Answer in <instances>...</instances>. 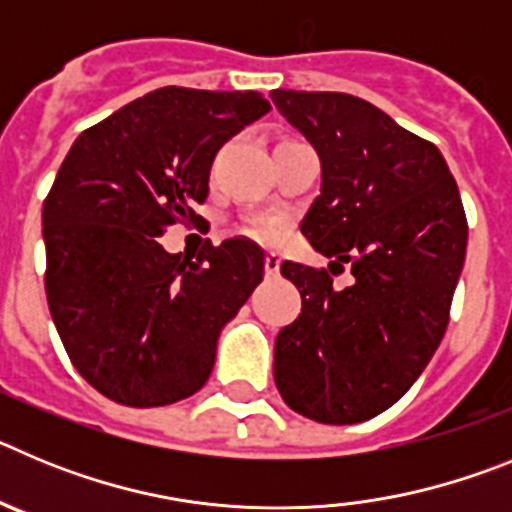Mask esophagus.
Masks as SVG:
<instances>
[{
	"label": "esophagus",
	"mask_w": 512,
	"mask_h": 512,
	"mask_svg": "<svg viewBox=\"0 0 512 512\" xmlns=\"http://www.w3.org/2000/svg\"><path fill=\"white\" fill-rule=\"evenodd\" d=\"M279 266H282V256L277 251H269L264 259V269H266V277H277L279 274Z\"/></svg>",
	"instance_id": "34e87169"
}]
</instances>
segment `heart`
<instances>
[{"label":"heart","instance_id":"heart-1","mask_svg":"<svg viewBox=\"0 0 512 512\" xmlns=\"http://www.w3.org/2000/svg\"><path fill=\"white\" fill-rule=\"evenodd\" d=\"M251 233L256 235V238H274V235H277V225L271 223V220H256V223L251 225Z\"/></svg>","mask_w":512,"mask_h":512}]
</instances>
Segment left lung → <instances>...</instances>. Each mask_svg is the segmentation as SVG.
Masks as SVG:
<instances>
[{"label":"left lung","mask_w":512,"mask_h":512,"mask_svg":"<svg viewBox=\"0 0 512 512\" xmlns=\"http://www.w3.org/2000/svg\"><path fill=\"white\" fill-rule=\"evenodd\" d=\"M271 102L320 158L300 230L330 271L284 261L302 312L279 330L274 382L295 413L328 425L395 405L436 354L467 253L459 187L433 143L343 92L274 89ZM351 265V288L332 266Z\"/></svg>","instance_id":"1"}]
</instances>
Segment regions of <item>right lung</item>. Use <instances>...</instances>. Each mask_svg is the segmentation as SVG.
<instances>
[{
	"label": "right lung",
	"instance_id": "right-lung-1",
	"mask_svg": "<svg viewBox=\"0 0 512 512\" xmlns=\"http://www.w3.org/2000/svg\"><path fill=\"white\" fill-rule=\"evenodd\" d=\"M271 110L259 92L164 87L79 135L43 202L45 295L76 372L104 397L158 408L210 379L220 330L264 279L246 238L169 253L215 153Z\"/></svg>",
	"mask_w": 512,
	"mask_h": 512
}]
</instances>
